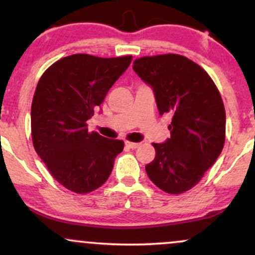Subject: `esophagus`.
<instances>
[{"label":"esophagus","mask_w":255,"mask_h":255,"mask_svg":"<svg viewBox=\"0 0 255 255\" xmlns=\"http://www.w3.org/2000/svg\"><path fill=\"white\" fill-rule=\"evenodd\" d=\"M140 144H137V142H130V141H126V146H127V147H129V148H131V150H135V148L137 147V146H139Z\"/></svg>","instance_id":"1"}]
</instances>
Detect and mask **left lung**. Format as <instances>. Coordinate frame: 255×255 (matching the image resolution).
Instances as JSON below:
<instances>
[{"label": "left lung", "mask_w": 255, "mask_h": 255, "mask_svg": "<svg viewBox=\"0 0 255 255\" xmlns=\"http://www.w3.org/2000/svg\"><path fill=\"white\" fill-rule=\"evenodd\" d=\"M133 71L154 93L159 115L170 114V137L152 144L145 166L158 188L181 194L197 184L224 146L225 110L210 75L187 57L168 54L134 61Z\"/></svg>", "instance_id": "left-lung-1"}]
</instances>
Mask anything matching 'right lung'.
Instances as JSON below:
<instances>
[{"label": "right lung", "instance_id": "add662e5", "mask_svg": "<svg viewBox=\"0 0 255 255\" xmlns=\"http://www.w3.org/2000/svg\"><path fill=\"white\" fill-rule=\"evenodd\" d=\"M131 58L71 55L38 81L31 107L32 141L55 180L69 191L85 194L99 188L124 150L122 140L89 133L86 122Z\"/></svg>", "mask_w": 255, "mask_h": 255}]
</instances>
